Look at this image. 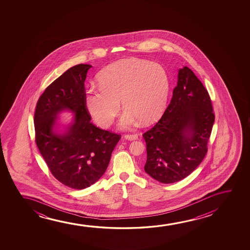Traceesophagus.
I'll return each mask as SVG.
<instances>
[{
	"mask_svg": "<svg viewBox=\"0 0 250 250\" xmlns=\"http://www.w3.org/2000/svg\"><path fill=\"white\" fill-rule=\"evenodd\" d=\"M125 137L128 140H136L138 138V136H137V134H126V135H125Z\"/></svg>",
	"mask_w": 250,
	"mask_h": 250,
	"instance_id": "34e87169",
	"label": "esophagus"
}]
</instances>
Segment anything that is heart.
I'll list each match as a JSON object with an SVG mask.
<instances>
[{
  "label": "heart",
  "mask_w": 250,
  "mask_h": 250,
  "mask_svg": "<svg viewBox=\"0 0 250 250\" xmlns=\"http://www.w3.org/2000/svg\"><path fill=\"white\" fill-rule=\"evenodd\" d=\"M100 87L86 89L84 103L99 126L107 128L122 106L126 111L119 125L129 129L137 123L150 124L164 112L170 93L167 70L157 63L126 59L115 62L100 73Z\"/></svg>",
  "instance_id": "heart-1"
}]
</instances>
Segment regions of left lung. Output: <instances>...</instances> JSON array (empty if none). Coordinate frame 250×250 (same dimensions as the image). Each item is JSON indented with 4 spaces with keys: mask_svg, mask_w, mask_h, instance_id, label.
<instances>
[{
    "mask_svg": "<svg viewBox=\"0 0 250 250\" xmlns=\"http://www.w3.org/2000/svg\"><path fill=\"white\" fill-rule=\"evenodd\" d=\"M215 115L208 90L190 69H179L178 84L161 120L143 134L144 170L163 184L180 181L201 164L208 152Z\"/></svg>",
    "mask_w": 250,
    "mask_h": 250,
    "instance_id": "obj_1",
    "label": "left lung"
}]
</instances>
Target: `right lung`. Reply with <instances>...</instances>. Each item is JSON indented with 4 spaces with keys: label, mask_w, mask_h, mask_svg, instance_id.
<instances>
[{
    "label": "right lung",
    "mask_w": 250,
    "mask_h": 250,
    "mask_svg": "<svg viewBox=\"0 0 250 250\" xmlns=\"http://www.w3.org/2000/svg\"><path fill=\"white\" fill-rule=\"evenodd\" d=\"M90 67L74 65L55 79L39 97L35 111V141L42 156L58 181L75 189L98 181L121 137L90 121L84 103V81ZM65 109L76 113L75 122L60 135L52 128L57 114Z\"/></svg>",
    "instance_id": "1"
}]
</instances>
